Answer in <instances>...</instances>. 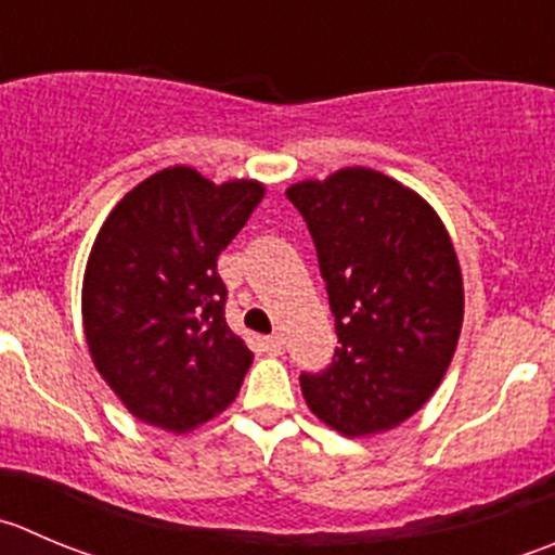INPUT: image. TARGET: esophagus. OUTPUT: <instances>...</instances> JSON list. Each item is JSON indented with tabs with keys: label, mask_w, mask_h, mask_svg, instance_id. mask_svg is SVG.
Here are the masks:
<instances>
[{
	"label": "esophagus",
	"mask_w": 555,
	"mask_h": 555,
	"mask_svg": "<svg viewBox=\"0 0 555 555\" xmlns=\"http://www.w3.org/2000/svg\"><path fill=\"white\" fill-rule=\"evenodd\" d=\"M262 349H266L268 354H282L284 352V338L279 336V333H273V336L262 338Z\"/></svg>",
	"instance_id": "1"
}]
</instances>
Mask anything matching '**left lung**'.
Masks as SVG:
<instances>
[{
  "label": "left lung",
  "instance_id": "left-lung-1",
  "mask_svg": "<svg viewBox=\"0 0 555 555\" xmlns=\"http://www.w3.org/2000/svg\"><path fill=\"white\" fill-rule=\"evenodd\" d=\"M317 246L338 347L300 374L311 412L341 437H374L437 392L464 325V276L431 203L371 168L287 186Z\"/></svg>",
  "mask_w": 555,
  "mask_h": 555
}]
</instances>
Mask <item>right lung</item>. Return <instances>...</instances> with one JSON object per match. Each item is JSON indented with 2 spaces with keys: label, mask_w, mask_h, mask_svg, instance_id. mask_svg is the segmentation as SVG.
Masks as SVG:
<instances>
[{
  "label": "right lung",
  "mask_w": 555,
  "mask_h": 555,
  "mask_svg": "<svg viewBox=\"0 0 555 555\" xmlns=\"http://www.w3.org/2000/svg\"><path fill=\"white\" fill-rule=\"evenodd\" d=\"M266 184H214L173 165L129 190L96 233L83 273V333L94 369L129 414L186 434L235 401L251 349L224 320L217 257Z\"/></svg>",
  "instance_id": "1"
}]
</instances>
